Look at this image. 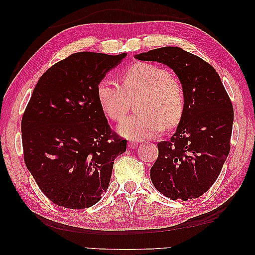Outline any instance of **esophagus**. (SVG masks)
Listing matches in <instances>:
<instances>
[{
    "label": "esophagus",
    "instance_id": "obj_1",
    "mask_svg": "<svg viewBox=\"0 0 255 255\" xmlns=\"http://www.w3.org/2000/svg\"><path fill=\"white\" fill-rule=\"evenodd\" d=\"M138 140H131V141H128V147H131V148H135L138 146Z\"/></svg>",
    "mask_w": 255,
    "mask_h": 255
}]
</instances>
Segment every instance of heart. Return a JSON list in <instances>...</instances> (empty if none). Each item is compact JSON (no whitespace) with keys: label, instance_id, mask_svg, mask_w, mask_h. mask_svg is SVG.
I'll return each mask as SVG.
<instances>
[{"label":"heart","instance_id":"1","mask_svg":"<svg viewBox=\"0 0 255 255\" xmlns=\"http://www.w3.org/2000/svg\"><path fill=\"white\" fill-rule=\"evenodd\" d=\"M122 86L109 78L101 79L96 95L104 114L120 122L127 116L131 101L138 100L135 116L125 118L118 132L128 139L154 137L163 128L179 125L186 110V93L168 69L149 62H134L121 75Z\"/></svg>","mask_w":255,"mask_h":255}]
</instances>
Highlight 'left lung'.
Masks as SVG:
<instances>
[{"mask_svg": "<svg viewBox=\"0 0 255 255\" xmlns=\"http://www.w3.org/2000/svg\"><path fill=\"white\" fill-rule=\"evenodd\" d=\"M135 59L168 66L186 93V110L176 132L158 144L159 155L151 168L153 186L174 201L200 197L217 180L230 153L231 100L216 69L182 48H155Z\"/></svg>", "mask_w": 255, "mask_h": 255, "instance_id": "obj_1", "label": "left lung"}]
</instances>
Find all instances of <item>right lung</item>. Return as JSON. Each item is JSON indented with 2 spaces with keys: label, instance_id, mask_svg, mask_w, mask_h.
<instances>
[{
  "label": "right lung",
  "instance_id": "1",
  "mask_svg": "<svg viewBox=\"0 0 255 255\" xmlns=\"http://www.w3.org/2000/svg\"><path fill=\"white\" fill-rule=\"evenodd\" d=\"M127 53L78 52L47 69L22 117L25 165L59 207L96 204L109 186L114 161L127 139L111 130L96 95L97 83Z\"/></svg>",
  "mask_w": 255,
  "mask_h": 255
}]
</instances>
